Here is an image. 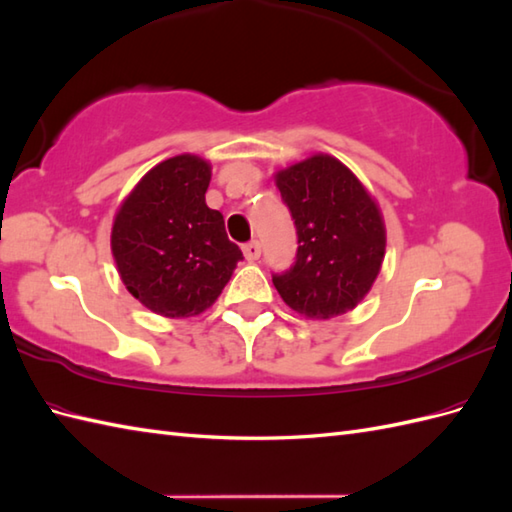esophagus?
Returning a JSON list of instances; mask_svg holds the SVG:
<instances>
[{
	"label": "esophagus",
	"instance_id": "esophagus-1",
	"mask_svg": "<svg viewBox=\"0 0 512 512\" xmlns=\"http://www.w3.org/2000/svg\"><path fill=\"white\" fill-rule=\"evenodd\" d=\"M243 256L247 262H256L260 258V243L258 241H250L243 245Z\"/></svg>",
	"mask_w": 512,
	"mask_h": 512
}]
</instances>
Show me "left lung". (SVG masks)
Listing matches in <instances>:
<instances>
[{
    "instance_id": "1",
    "label": "left lung",
    "mask_w": 512,
    "mask_h": 512,
    "mask_svg": "<svg viewBox=\"0 0 512 512\" xmlns=\"http://www.w3.org/2000/svg\"><path fill=\"white\" fill-rule=\"evenodd\" d=\"M299 235L297 262L273 286L309 320H329L359 305L374 286L386 254L378 200L329 153H314L275 170Z\"/></svg>"
}]
</instances>
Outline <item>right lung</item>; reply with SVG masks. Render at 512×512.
<instances>
[{"label": "right lung", "instance_id": "add662e5", "mask_svg": "<svg viewBox=\"0 0 512 512\" xmlns=\"http://www.w3.org/2000/svg\"><path fill=\"white\" fill-rule=\"evenodd\" d=\"M209 181V160L179 153L147 170L115 213L117 273L132 297L158 316L207 312L243 258L228 241L222 213L205 203Z\"/></svg>", "mask_w": 512, "mask_h": 512}]
</instances>
